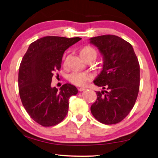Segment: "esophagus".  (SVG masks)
Here are the masks:
<instances>
[{
	"label": "esophagus",
	"instance_id": "1",
	"mask_svg": "<svg viewBox=\"0 0 158 158\" xmlns=\"http://www.w3.org/2000/svg\"><path fill=\"white\" fill-rule=\"evenodd\" d=\"M79 91H84L85 90H86V89H85V88H79V89H78Z\"/></svg>",
	"mask_w": 158,
	"mask_h": 158
}]
</instances>
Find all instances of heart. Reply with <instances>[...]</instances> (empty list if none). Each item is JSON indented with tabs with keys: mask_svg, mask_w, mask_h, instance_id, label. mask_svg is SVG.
I'll use <instances>...</instances> for the list:
<instances>
[{
	"mask_svg": "<svg viewBox=\"0 0 158 158\" xmlns=\"http://www.w3.org/2000/svg\"><path fill=\"white\" fill-rule=\"evenodd\" d=\"M97 51L90 46H85L80 50V55L84 60L90 57H97ZM92 76L89 73L81 71H73L68 75V79L69 82L76 85H83L86 81L91 79Z\"/></svg>",
	"mask_w": 158,
	"mask_h": 158,
	"instance_id": "b5f03b06",
	"label": "heart"
}]
</instances>
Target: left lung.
Here are the masks:
<instances>
[{
    "label": "left lung",
    "instance_id": "obj_1",
    "mask_svg": "<svg viewBox=\"0 0 158 158\" xmlns=\"http://www.w3.org/2000/svg\"><path fill=\"white\" fill-rule=\"evenodd\" d=\"M90 43L103 56V68L94 84L105 90L98 91L90 111L103 124L123 121L137 100L140 83V67L132 46L114 35L91 37Z\"/></svg>",
    "mask_w": 158,
    "mask_h": 158
}]
</instances>
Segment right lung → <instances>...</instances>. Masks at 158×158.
Here are the masks:
<instances>
[{
	"mask_svg": "<svg viewBox=\"0 0 158 158\" xmlns=\"http://www.w3.org/2000/svg\"><path fill=\"white\" fill-rule=\"evenodd\" d=\"M80 37L46 36L30 44L19 69V92L23 106L37 123L56 125L66 116L69 98L77 94L73 85L65 84L59 90L51 86L53 72L61 68L65 51Z\"/></svg>",
	"mask_w": 158,
	"mask_h": 158,
	"instance_id": "right-lung-1",
	"label": "right lung"
}]
</instances>
